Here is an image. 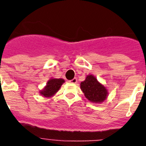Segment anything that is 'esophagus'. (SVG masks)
<instances>
[{
    "label": "esophagus",
    "mask_w": 146,
    "mask_h": 146,
    "mask_svg": "<svg viewBox=\"0 0 146 146\" xmlns=\"http://www.w3.org/2000/svg\"><path fill=\"white\" fill-rule=\"evenodd\" d=\"M70 82H71V83H73V84H75V83H76V82H77V79H76V78H73V80H70Z\"/></svg>",
    "instance_id": "1"
}]
</instances>
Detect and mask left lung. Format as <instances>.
Returning <instances> with one entry per match:
<instances>
[{"label": "left lung", "instance_id": "8db88e82", "mask_svg": "<svg viewBox=\"0 0 146 146\" xmlns=\"http://www.w3.org/2000/svg\"><path fill=\"white\" fill-rule=\"evenodd\" d=\"M80 88L87 99L95 103H100L106 99L108 91L104 86L98 82L92 75L87 76L85 81L81 82Z\"/></svg>", "mask_w": 146, "mask_h": 146}]
</instances>
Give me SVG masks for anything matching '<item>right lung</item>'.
I'll list each match as a JSON object with an SVG mask.
<instances>
[{
	"instance_id": "right-lung-1",
	"label": "right lung",
	"mask_w": 146,
	"mask_h": 146,
	"mask_svg": "<svg viewBox=\"0 0 146 146\" xmlns=\"http://www.w3.org/2000/svg\"><path fill=\"white\" fill-rule=\"evenodd\" d=\"M64 82L63 79H51L48 82L44 89L40 93L44 97H51L57 92Z\"/></svg>"
}]
</instances>
